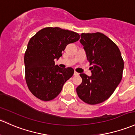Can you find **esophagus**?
<instances>
[{
  "mask_svg": "<svg viewBox=\"0 0 135 135\" xmlns=\"http://www.w3.org/2000/svg\"><path fill=\"white\" fill-rule=\"evenodd\" d=\"M74 76H78V75H79V73H78L77 72L75 71V72H74Z\"/></svg>",
  "mask_w": 135,
  "mask_h": 135,
  "instance_id": "34e87169",
  "label": "esophagus"
}]
</instances>
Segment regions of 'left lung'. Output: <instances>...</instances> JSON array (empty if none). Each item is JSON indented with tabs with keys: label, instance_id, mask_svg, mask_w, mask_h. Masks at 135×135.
Instances as JSON below:
<instances>
[{
	"label": "left lung",
	"instance_id": "8db88e82",
	"mask_svg": "<svg viewBox=\"0 0 135 135\" xmlns=\"http://www.w3.org/2000/svg\"><path fill=\"white\" fill-rule=\"evenodd\" d=\"M80 42L90 63L92 76L80 74L82 83L76 88L78 96L85 103L103 102L114 93L121 81L124 60L117 45L103 33L81 34Z\"/></svg>",
	"mask_w": 135,
	"mask_h": 135
}]
</instances>
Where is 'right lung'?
Segmentation results:
<instances>
[{
  "mask_svg": "<svg viewBox=\"0 0 135 135\" xmlns=\"http://www.w3.org/2000/svg\"><path fill=\"white\" fill-rule=\"evenodd\" d=\"M79 39L78 33L58 27L43 28L30 39L24 59L25 79L35 97L47 102L61 93L74 70L71 67L61 69L55 65L54 59L62 56L67 45Z\"/></svg>",
  "mask_w": 135,
  "mask_h": 135,
  "instance_id": "right-lung-1",
  "label": "right lung"
}]
</instances>
